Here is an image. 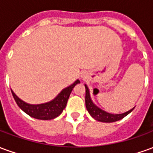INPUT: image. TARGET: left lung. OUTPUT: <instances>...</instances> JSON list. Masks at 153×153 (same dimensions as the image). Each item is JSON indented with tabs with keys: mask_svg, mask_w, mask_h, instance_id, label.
Returning a JSON list of instances; mask_svg holds the SVG:
<instances>
[{
	"mask_svg": "<svg viewBox=\"0 0 153 153\" xmlns=\"http://www.w3.org/2000/svg\"><path fill=\"white\" fill-rule=\"evenodd\" d=\"M85 89H86V94H85V104H86V108L88 110V111L89 112L90 115L94 118L97 120L102 122H106V123H110V122H115L119 120H121L125 116L128 115V113H130L133 111L129 110L128 111L123 114H119V115H114V114H110L106 111H104L102 110H101L98 108L97 106H96L92 102V100L90 98L89 90L88 88L87 85H85Z\"/></svg>",
	"mask_w": 153,
	"mask_h": 153,
	"instance_id": "1",
	"label": "left lung"
}]
</instances>
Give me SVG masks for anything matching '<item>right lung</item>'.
Returning <instances> with one entry per match:
<instances>
[{
	"mask_svg": "<svg viewBox=\"0 0 153 153\" xmlns=\"http://www.w3.org/2000/svg\"><path fill=\"white\" fill-rule=\"evenodd\" d=\"M79 83H80V81L77 80L72 85L62 90L55 99L49 102L40 104V105L28 104L19 99L18 97L13 93L12 90L11 93L19 107L23 110L26 114L30 115L31 117L38 119V120H52L57 117L58 115H60L63 111L65 107L66 106L67 101L69 99L70 93L72 92L74 86Z\"/></svg>",
	"mask_w": 153,
	"mask_h": 153,
	"instance_id": "right-lung-1",
	"label": "right lung"
}]
</instances>
